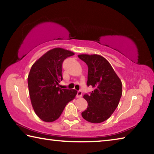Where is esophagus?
Instances as JSON below:
<instances>
[{"instance_id":"1","label":"esophagus","mask_w":154,"mask_h":154,"mask_svg":"<svg viewBox=\"0 0 154 154\" xmlns=\"http://www.w3.org/2000/svg\"><path fill=\"white\" fill-rule=\"evenodd\" d=\"M82 92L81 90H79L77 94V98H82Z\"/></svg>"}]
</instances>
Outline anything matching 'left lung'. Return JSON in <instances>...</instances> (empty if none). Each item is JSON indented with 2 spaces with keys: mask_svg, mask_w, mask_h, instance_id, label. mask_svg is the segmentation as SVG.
I'll return each mask as SVG.
<instances>
[{
  "mask_svg": "<svg viewBox=\"0 0 154 154\" xmlns=\"http://www.w3.org/2000/svg\"><path fill=\"white\" fill-rule=\"evenodd\" d=\"M78 57L88 66L87 85L94 90L85 94L86 110L83 118L94 124L101 123L110 118L119 105L122 94V83L110 63L98 54H80Z\"/></svg>",
  "mask_w": 154,
  "mask_h": 154,
  "instance_id": "1",
  "label": "left lung"
}]
</instances>
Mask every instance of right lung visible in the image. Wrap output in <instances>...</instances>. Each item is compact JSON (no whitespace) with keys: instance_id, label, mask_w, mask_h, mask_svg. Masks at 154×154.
Instances as JSON below:
<instances>
[{"instance_id":"obj_1","label":"right lung","mask_w":154,"mask_h":154,"mask_svg":"<svg viewBox=\"0 0 154 154\" xmlns=\"http://www.w3.org/2000/svg\"><path fill=\"white\" fill-rule=\"evenodd\" d=\"M71 51L56 48L50 49L32 64L28 77V85L32 108L38 118L52 122L60 118L68 103L75 98V90L61 89L62 64L73 56Z\"/></svg>"}]
</instances>
